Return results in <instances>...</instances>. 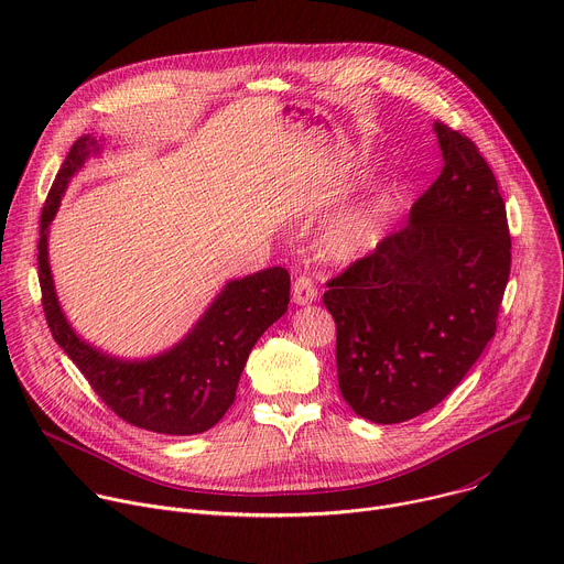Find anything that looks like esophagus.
<instances>
[{
    "label": "esophagus",
    "mask_w": 564,
    "mask_h": 564,
    "mask_svg": "<svg viewBox=\"0 0 564 564\" xmlns=\"http://www.w3.org/2000/svg\"><path fill=\"white\" fill-rule=\"evenodd\" d=\"M292 301L296 305H310L312 301H316V285L307 274L296 276V281L292 285Z\"/></svg>",
    "instance_id": "obj_1"
}]
</instances>
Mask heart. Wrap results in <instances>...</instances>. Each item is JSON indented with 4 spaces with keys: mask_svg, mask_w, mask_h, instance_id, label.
I'll list each match as a JSON object with an SVG mask.
<instances>
[{
    "mask_svg": "<svg viewBox=\"0 0 564 564\" xmlns=\"http://www.w3.org/2000/svg\"><path fill=\"white\" fill-rule=\"evenodd\" d=\"M381 207H364L339 216L321 238L328 259L352 261L370 252L381 236Z\"/></svg>",
    "mask_w": 564,
    "mask_h": 564,
    "instance_id": "b5f03b06",
    "label": "heart"
}]
</instances>
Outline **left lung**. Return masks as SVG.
<instances>
[{
    "label": "left lung",
    "instance_id": "8db88e82",
    "mask_svg": "<svg viewBox=\"0 0 564 564\" xmlns=\"http://www.w3.org/2000/svg\"><path fill=\"white\" fill-rule=\"evenodd\" d=\"M444 167L409 223L326 285L350 409L399 424L464 379L498 330L511 236L498 181L470 138L435 122Z\"/></svg>",
    "mask_w": 564,
    "mask_h": 564
}]
</instances>
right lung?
I'll return each instance as SVG.
<instances>
[{"label":"right lung","mask_w":564,"mask_h":564,"mask_svg":"<svg viewBox=\"0 0 564 564\" xmlns=\"http://www.w3.org/2000/svg\"><path fill=\"white\" fill-rule=\"evenodd\" d=\"M98 151L91 135L73 142L42 209L37 270L46 324L96 394L127 424L163 435L209 431L234 404L240 372L254 344L285 314L290 274L285 268H270L229 281L192 333L153 359L122 361L91 348L70 330L59 310L46 238L70 176L85 165L89 153Z\"/></svg>","instance_id":"obj_1"}]
</instances>
